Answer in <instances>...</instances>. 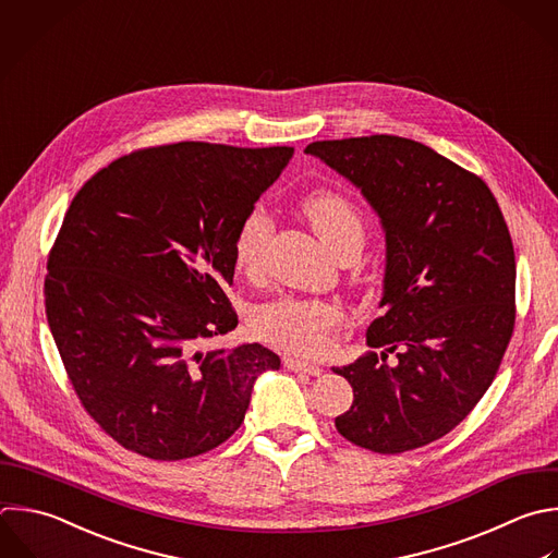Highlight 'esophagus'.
<instances>
[{
  "mask_svg": "<svg viewBox=\"0 0 558 558\" xmlns=\"http://www.w3.org/2000/svg\"><path fill=\"white\" fill-rule=\"evenodd\" d=\"M283 366L288 371H294V373H307V375H320L323 368L318 364H307V362H301V360H294V357H283Z\"/></svg>",
  "mask_w": 558,
  "mask_h": 558,
  "instance_id": "34e87169",
  "label": "esophagus"
}]
</instances>
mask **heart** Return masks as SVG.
I'll list each match as a JSON object with an SVG mask.
<instances>
[{"instance_id": "heart-1", "label": "heart", "mask_w": 558, "mask_h": 558, "mask_svg": "<svg viewBox=\"0 0 558 558\" xmlns=\"http://www.w3.org/2000/svg\"><path fill=\"white\" fill-rule=\"evenodd\" d=\"M303 211L323 242L338 255L364 244L366 225L357 207L338 192H314L303 201ZM275 229L270 209L262 203L251 207L233 238L235 266L255 275ZM342 312L329 301H305L281 296L253 310L251 327L268 344L294 355H318L329 344V331L338 327Z\"/></svg>"}]
</instances>
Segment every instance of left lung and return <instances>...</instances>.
I'll use <instances>...</instances> for the list:
<instances>
[{
  "mask_svg": "<svg viewBox=\"0 0 558 558\" xmlns=\"http://www.w3.org/2000/svg\"><path fill=\"white\" fill-rule=\"evenodd\" d=\"M305 155L362 192L386 238L384 316L366 329L381 353L331 368L353 388L336 429L377 453L423 447L475 408L512 336L514 251L499 205L482 179L405 137L314 142Z\"/></svg>",
  "mask_w": 558,
  "mask_h": 558,
  "instance_id": "left-lung-1",
  "label": "left lung"
}]
</instances>
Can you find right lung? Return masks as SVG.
<instances>
[{
  "mask_svg": "<svg viewBox=\"0 0 558 558\" xmlns=\"http://www.w3.org/2000/svg\"><path fill=\"white\" fill-rule=\"evenodd\" d=\"M294 148L181 142L137 150L74 196L48 259L46 314L85 410L122 447L183 460L244 421L281 360L238 327L233 238Z\"/></svg>",
  "mask_w": 558,
  "mask_h": 558,
  "instance_id": "right-lung-1",
  "label": "right lung"
}]
</instances>
